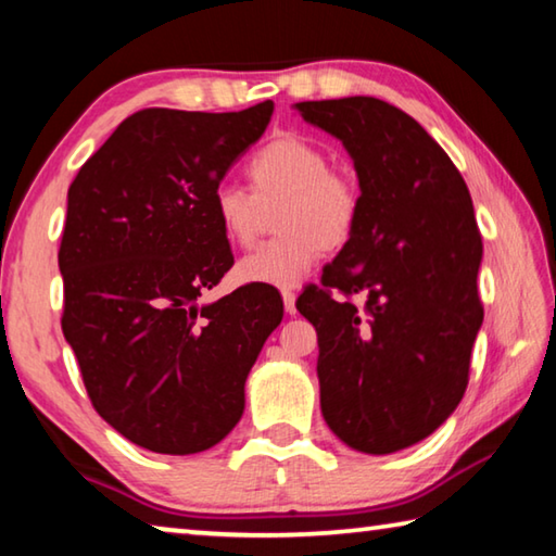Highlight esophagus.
Segmentation results:
<instances>
[{"instance_id": "34e87169", "label": "esophagus", "mask_w": 556, "mask_h": 556, "mask_svg": "<svg viewBox=\"0 0 556 556\" xmlns=\"http://www.w3.org/2000/svg\"><path fill=\"white\" fill-rule=\"evenodd\" d=\"M281 299H285V312L294 316L296 314V294L291 289L281 291Z\"/></svg>"}]
</instances>
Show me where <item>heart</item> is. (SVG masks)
<instances>
[{"instance_id": "1", "label": "heart", "mask_w": 556, "mask_h": 556, "mask_svg": "<svg viewBox=\"0 0 556 556\" xmlns=\"http://www.w3.org/2000/svg\"><path fill=\"white\" fill-rule=\"evenodd\" d=\"M324 147L296 135H281L257 149L248 162L252 193L238 186H218L213 211L225 238L238 248L257 242L265 211L277 213V240L242 257L238 279L289 289L299 285L321 260L353 238L361 218V186L328 166Z\"/></svg>"}]
</instances>
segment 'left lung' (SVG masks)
Returning a JSON list of instances; mask_svg holds the SVG:
<instances>
[{
    "instance_id": "left-lung-1",
    "label": "left lung",
    "mask_w": 556,
    "mask_h": 556,
    "mask_svg": "<svg viewBox=\"0 0 556 556\" xmlns=\"http://www.w3.org/2000/svg\"><path fill=\"white\" fill-rule=\"evenodd\" d=\"M294 110L345 144L363 199L321 287L296 301L318 336L321 412L348 446L392 454L444 425L468 388L483 324L473 201L437 139L390 102L357 96Z\"/></svg>"
}]
</instances>
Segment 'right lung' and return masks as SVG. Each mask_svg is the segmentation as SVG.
Segmentation results:
<instances>
[{
    "instance_id": "add662e5",
    "label": "right lung",
    "mask_w": 556,
    "mask_h": 556,
    "mask_svg": "<svg viewBox=\"0 0 556 556\" xmlns=\"http://www.w3.org/2000/svg\"><path fill=\"white\" fill-rule=\"evenodd\" d=\"M271 110H139L68 188L63 336L96 412L154 454H199L230 434L285 314L269 287L199 301L232 267L213 193Z\"/></svg>"
}]
</instances>
